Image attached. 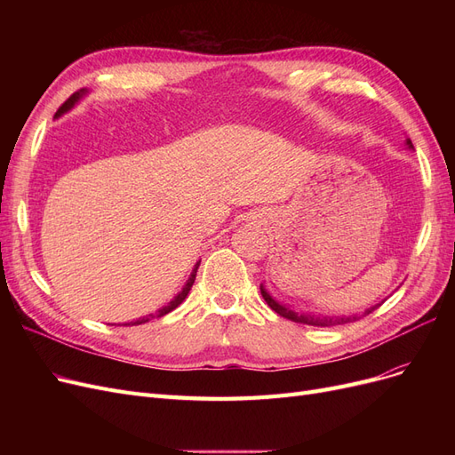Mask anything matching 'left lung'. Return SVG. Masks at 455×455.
Instances as JSON below:
<instances>
[{"label":"left lung","instance_id":"8db88e82","mask_svg":"<svg viewBox=\"0 0 455 455\" xmlns=\"http://www.w3.org/2000/svg\"><path fill=\"white\" fill-rule=\"evenodd\" d=\"M404 144H406L408 149H414V144H411L410 139H406ZM259 292H261V296H264V299L267 301V306H269L275 313H279L281 316H284V319H288V321L301 323V324H311V326H336V324H346V323L359 321L361 316L370 315L371 311L378 309V307L383 304V301H385V299H383L381 304H376V306H371V307L364 309L363 315H347V316H346V315H336V316H330V315H311V313L291 309L286 304H281L279 299H275V298L267 292V288L264 286V283L259 284Z\"/></svg>","mask_w":455,"mask_h":455}]
</instances>
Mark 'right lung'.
<instances>
[{
    "label": "right lung",
    "instance_id": "obj_1",
    "mask_svg": "<svg viewBox=\"0 0 455 455\" xmlns=\"http://www.w3.org/2000/svg\"><path fill=\"white\" fill-rule=\"evenodd\" d=\"M89 94V91H79V92H76V94H72L70 99H68L64 104H62V108L59 109L57 112V116L54 117H62L64 114H68V112H72V109L85 99V96ZM199 264H201V259L197 261V264L194 266V269H191V273H189V279L186 281V284L182 286V291L178 292L169 304H164L163 307H159L156 313H149V315H144V316H139V319H134V321H129V323H123V326H136V324H144V323H148V321H151V319H159V316H163V315H167V313H171L172 309H176L178 306L182 304V301L188 298V294H189V291H191V286H194V283H196V275H197V269H199Z\"/></svg>",
    "mask_w": 455,
    "mask_h": 455
}]
</instances>
